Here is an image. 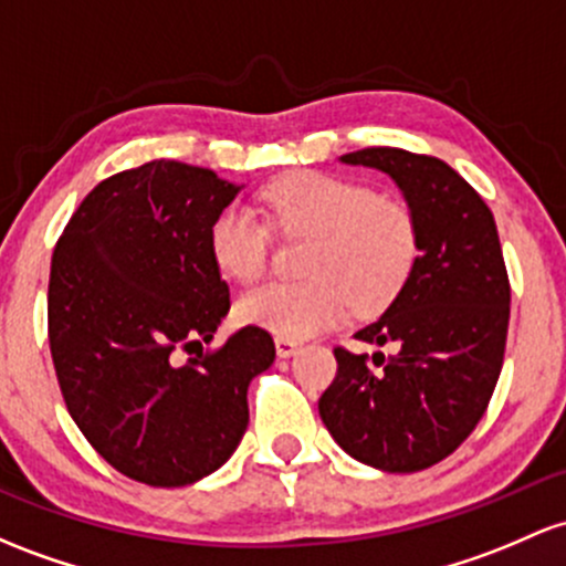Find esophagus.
Wrapping results in <instances>:
<instances>
[{"instance_id":"34e87169","label":"esophagus","mask_w":566,"mask_h":566,"mask_svg":"<svg viewBox=\"0 0 566 566\" xmlns=\"http://www.w3.org/2000/svg\"><path fill=\"white\" fill-rule=\"evenodd\" d=\"M297 340L293 338H282V335H276V354L279 357H293V354L297 352Z\"/></svg>"}]
</instances>
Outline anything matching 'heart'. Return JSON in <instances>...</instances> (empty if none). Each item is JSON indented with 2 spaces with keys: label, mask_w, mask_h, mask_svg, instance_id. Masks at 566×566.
<instances>
[{
  "label": "heart",
  "mask_w": 566,
  "mask_h": 566,
  "mask_svg": "<svg viewBox=\"0 0 566 566\" xmlns=\"http://www.w3.org/2000/svg\"><path fill=\"white\" fill-rule=\"evenodd\" d=\"M263 217L231 203L209 231L214 263L226 276L250 284L269 265L271 231L308 239L303 282H269L239 297L250 325L306 338L338 325L349 306L357 314L387 308L421 254L419 217L402 198L381 196L374 185L325 171H295L260 192Z\"/></svg>",
  "instance_id": "1"
}]
</instances>
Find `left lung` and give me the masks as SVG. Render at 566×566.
<instances>
[{
	"instance_id": "8db88e82",
	"label": "left lung",
	"mask_w": 566,
	"mask_h": 566,
	"mask_svg": "<svg viewBox=\"0 0 566 566\" xmlns=\"http://www.w3.org/2000/svg\"><path fill=\"white\" fill-rule=\"evenodd\" d=\"M340 160L395 179L419 217L421 254L392 306L354 333L395 352L335 346L319 416L346 454L416 473L454 454L492 400L511 319L505 258L492 209L440 158L365 147Z\"/></svg>"
}]
</instances>
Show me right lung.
I'll list each match as a JSON object with an SVG mask.
<instances>
[{"label": "right lung", "mask_w": 566, "mask_h": 566, "mask_svg": "<svg viewBox=\"0 0 566 566\" xmlns=\"http://www.w3.org/2000/svg\"><path fill=\"white\" fill-rule=\"evenodd\" d=\"M235 192L212 169L150 160L98 182L55 241L48 340L66 411L147 486L226 464L250 424V381L276 357L258 325L201 346L231 308L209 231Z\"/></svg>", "instance_id": "obj_1"}]
</instances>
